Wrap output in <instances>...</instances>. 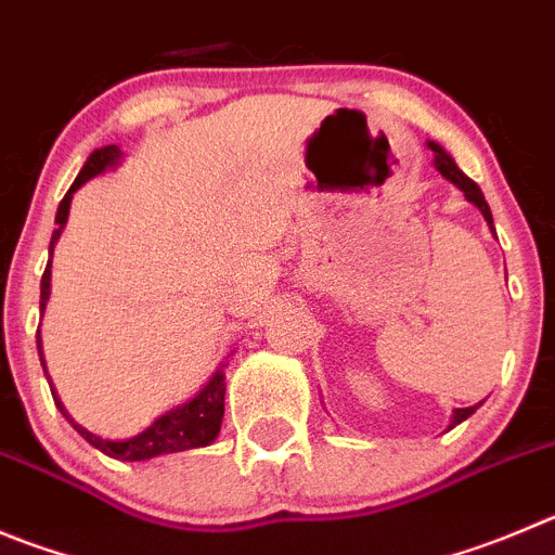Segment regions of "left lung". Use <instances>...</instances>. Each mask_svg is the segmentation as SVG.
Masks as SVG:
<instances>
[{
	"instance_id": "8db88e82",
	"label": "left lung",
	"mask_w": 555,
	"mask_h": 555,
	"mask_svg": "<svg viewBox=\"0 0 555 555\" xmlns=\"http://www.w3.org/2000/svg\"><path fill=\"white\" fill-rule=\"evenodd\" d=\"M427 147L433 150V164H435V169H438V172H441L443 178L449 180V183L457 185V189L463 191L465 199H468L470 205L479 207V214L485 216V221H488V227H490V230H493V214H490V205H488V202H485V194H481L479 185H476L474 180L468 178V175L460 172V167H457V164H454V158L447 153V150L441 147V144H438V142H427ZM493 232H495V230H493ZM479 405H481V402H476V405H470V408H454L452 422H449V429L457 427L460 422H465V418H468L470 413H476V408H479Z\"/></svg>"
}]
</instances>
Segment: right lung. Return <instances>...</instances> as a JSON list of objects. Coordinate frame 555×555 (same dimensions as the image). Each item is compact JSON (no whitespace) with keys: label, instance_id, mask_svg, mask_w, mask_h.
Returning a JSON list of instances; mask_svg holds the SVG:
<instances>
[{"label":"right lung","instance_id":"obj_1","mask_svg":"<svg viewBox=\"0 0 555 555\" xmlns=\"http://www.w3.org/2000/svg\"><path fill=\"white\" fill-rule=\"evenodd\" d=\"M122 160V150L117 144H106V147H98L92 150L87 164L81 167L79 178L74 180V185L67 189L65 199L60 202L56 207V230L51 235L49 243V254H54L56 241H60L62 230L67 224V216H70V202H74V194L87 183V180L98 178V175L108 172V169L120 167ZM49 295H51V260L46 266L43 279H40V312H46V304H49ZM38 356H40V364H43L46 372V361H43V341H40V328H38ZM230 359V356H227ZM224 366L221 364L219 370L210 375V380L196 391L194 397H189L185 402L180 405L169 408L167 413H160L150 427H144L142 433L131 435V438H122V441H112V438H101V435L90 433L87 427H81L70 413L65 411L62 400L56 397L54 391V383L49 380L51 386V395H54L56 408H60L62 416L70 422V427L85 438L87 443L98 449V452L108 454L114 460H122V463H142V460H153L160 457V454H175V452H185V449H202V447H210V443L219 438L221 433V418H224V391H227V383H224ZM49 375V372H46Z\"/></svg>","mask_w":555,"mask_h":555}]
</instances>
